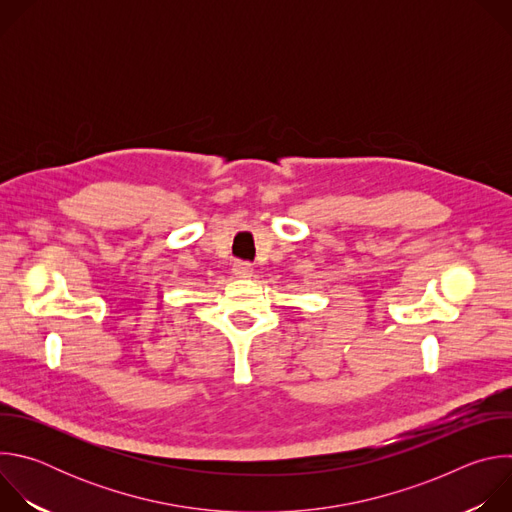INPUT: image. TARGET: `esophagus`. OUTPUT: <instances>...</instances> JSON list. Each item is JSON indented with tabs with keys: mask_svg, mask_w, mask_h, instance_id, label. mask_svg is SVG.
Here are the masks:
<instances>
[{
	"mask_svg": "<svg viewBox=\"0 0 512 512\" xmlns=\"http://www.w3.org/2000/svg\"><path fill=\"white\" fill-rule=\"evenodd\" d=\"M233 273H235L237 277H249V275L253 273V267H251V263H247V261H235V263H233Z\"/></svg>",
	"mask_w": 512,
	"mask_h": 512,
	"instance_id": "esophagus-1",
	"label": "esophagus"
}]
</instances>
